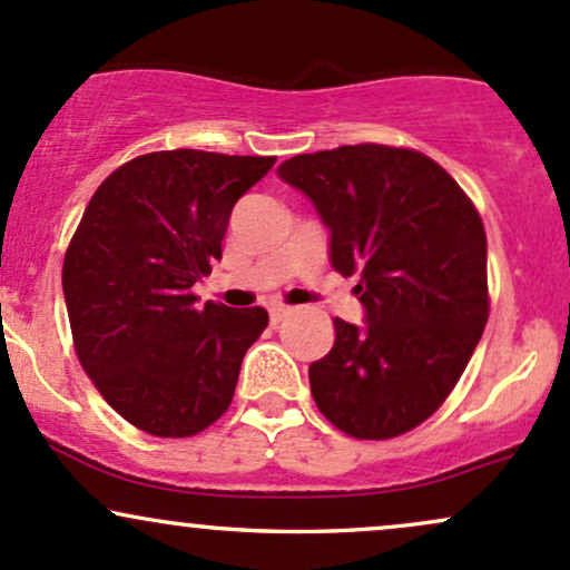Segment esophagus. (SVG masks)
Returning a JSON list of instances; mask_svg holds the SVG:
<instances>
[{"instance_id":"obj_1","label":"esophagus","mask_w":570,"mask_h":570,"mask_svg":"<svg viewBox=\"0 0 570 570\" xmlns=\"http://www.w3.org/2000/svg\"><path fill=\"white\" fill-rule=\"evenodd\" d=\"M289 314H292V308H286V305H271V322L273 324L284 322V318Z\"/></svg>"}]
</instances>
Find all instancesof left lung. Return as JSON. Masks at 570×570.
I'll list each match as a JSON object with an SVG mask.
<instances>
[{"mask_svg": "<svg viewBox=\"0 0 570 570\" xmlns=\"http://www.w3.org/2000/svg\"><path fill=\"white\" fill-rule=\"evenodd\" d=\"M278 178L314 203L330 265L356 275L365 324L335 318L311 392L352 438L414 430L454 390L487 314V235L454 178L411 148L341 146L299 154Z\"/></svg>", "mask_w": 570, "mask_h": 570, "instance_id": "left-lung-1", "label": "left lung"}]
</instances>
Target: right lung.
Instances as JSON below:
<instances>
[{"mask_svg":"<svg viewBox=\"0 0 570 570\" xmlns=\"http://www.w3.org/2000/svg\"><path fill=\"white\" fill-rule=\"evenodd\" d=\"M275 156L156 151L94 191L65 256L75 352L112 409L159 438L210 428L235 395L265 308L205 303L191 286L222 259L235 203Z\"/></svg>","mask_w":570,"mask_h":570,"instance_id":"obj_1","label":"right lung"}]
</instances>
